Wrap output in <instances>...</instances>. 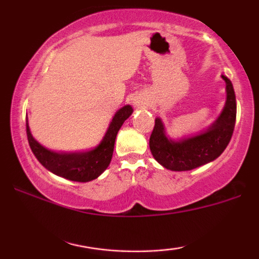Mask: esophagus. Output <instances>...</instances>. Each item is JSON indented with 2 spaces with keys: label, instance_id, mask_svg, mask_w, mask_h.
Returning <instances> with one entry per match:
<instances>
[{
  "label": "esophagus",
  "instance_id": "obj_1",
  "mask_svg": "<svg viewBox=\"0 0 259 259\" xmlns=\"http://www.w3.org/2000/svg\"><path fill=\"white\" fill-rule=\"evenodd\" d=\"M134 105H135L136 107H142L145 105V102L141 99H136V100H134Z\"/></svg>",
  "mask_w": 259,
  "mask_h": 259
}]
</instances>
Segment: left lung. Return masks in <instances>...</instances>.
Instances as JSON below:
<instances>
[{
    "label": "left lung",
    "mask_w": 259,
    "mask_h": 259,
    "mask_svg": "<svg viewBox=\"0 0 259 259\" xmlns=\"http://www.w3.org/2000/svg\"><path fill=\"white\" fill-rule=\"evenodd\" d=\"M227 99L221 114L207 129L174 140L165 133L164 124L156 118L150 138V150L154 159L169 170L185 171L201 167L218 158L228 146L236 120V97L233 84L225 75Z\"/></svg>",
    "instance_id": "1"
}]
</instances>
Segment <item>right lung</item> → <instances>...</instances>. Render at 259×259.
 I'll use <instances>...</instances> for the list:
<instances>
[{
	"mask_svg": "<svg viewBox=\"0 0 259 259\" xmlns=\"http://www.w3.org/2000/svg\"><path fill=\"white\" fill-rule=\"evenodd\" d=\"M133 107L130 105L118 109L113 115L108 129L100 144L85 152H56L42 146L32 136L26 119V135L29 145L32 153L47 170L64 179L88 183L99 178L108 168L117 134L124 121L133 114Z\"/></svg>",
	"mask_w": 259,
	"mask_h": 259,
	"instance_id": "right-lung-1",
	"label": "right lung"
}]
</instances>
